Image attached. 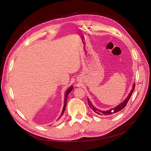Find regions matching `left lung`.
<instances>
[{"instance_id": "1", "label": "left lung", "mask_w": 151, "mask_h": 151, "mask_svg": "<svg viewBox=\"0 0 151 151\" xmlns=\"http://www.w3.org/2000/svg\"><path fill=\"white\" fill-rule=\"evenodd\" d=\"M135 86V84H134V86H133V88H132V90L131 91V92L130 93V94H129V96H128V97L126 98V99L125 100V101H123V103H122L121 104H120L118 105V106H117L116 107L114 108H113V109H111L110 110H108V111H100V110H99L98 109L95 108L93 106L92 103H91V102L89 101V99H88L89 106H90V108H91V109H92L93 110L95 113H96L97 114H99V115H103H103H113V114L116 113L118 112L119 111L122 110V109H123V108H124L126 106V105H127V103L129 102V99H130V97H131V96H132V93H133V91H134V90Z\"/></svg>"}]
</instances>
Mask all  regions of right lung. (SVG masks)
<instances>
[{
	"label": "right lung",
	"instance_id": "1",
	"mask_svg": "<svg viewBox=\"0 0 151 151\" xmlns=\"http://www.w3.org/2000/svg\"><path fill=\"white\" fill-rule=\"evenodd\" d=\"M72 89H73V87H70V88L68 89L67 91V92H66V94H65V101H64V106H63V110H62V113H61V115H60V118H58V119H60V118L62 116V115H63V113H64V111H65V107H66V104H67V98H68V94H69L70 92H71V91L72 90Z\"/></svg>",
	"mask_w": 151,
	"mask_h": 151
}]
</instances>
